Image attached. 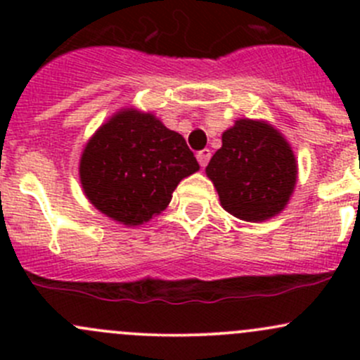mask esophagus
<instances>
[{"instance_id":"1","label":"esophagus","mask_w":360,"mask_h":360,"mask_svg":"<svg viewBox=\"0 0 360 360\" xmlns=\"http://www.w3.org/2000/svg\"><path fill=\"white\" fill-rule=\"evenodd\" d=\"M197 160H198V163H200L202 167H205L207 163H209V160H210V150H202V151H198L197 153Z\"/></svg>"}]
</instances>
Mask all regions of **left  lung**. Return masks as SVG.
I'll use <instances>...</instances> for the list:
<instances>
[{"label":"left lung","mask_w":360,"mask_h":360,"mask_svg":"<svg viewBox=\"0 0 360 360\" xmlns=\"http://www.w3.org/2000/svg\"><path fill=\"white\" fill-rule=\"evenodd\" d=\"M224 210L244 221L281 212L296 184V160L284 137L263 122L238 120L205 169Z\"/></svg>","instance_id":"1"}]
</instances>
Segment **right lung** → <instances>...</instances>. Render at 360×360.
Listing matches in <instances>:
<instances>
[{"mask_svg":"<svg viewBox=\"0 0 360 360\" xmlns=\"http://www.w3.org/2000/svg\"><path fill=\"white\" fill-rule=\"evenodd\" d=\"M198 169L181 134L150 112L125 110L89 141L79 179L86 198L101 212L136 226L162 212L179 181Z\"/></svg>","mask_w":360,"mask_h":360,"instance_id":"obj_1","label":"right lung"}]
</instances>
